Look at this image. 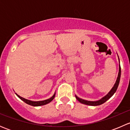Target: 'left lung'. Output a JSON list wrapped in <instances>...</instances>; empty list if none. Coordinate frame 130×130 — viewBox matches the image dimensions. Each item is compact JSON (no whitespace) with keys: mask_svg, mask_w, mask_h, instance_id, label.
<instances>
[{"mask_svg":"<svg viewBox=\"0 0 130 130\" xmlns=\"http://www.w3.org/2000/svg\"><path fill=\"white\" fill-rule=\"evenodd\" d=\"M120 77H121V67H120V68H119L118 76V78H117V80H116V83H115V86H114V87H112V89L110 90L108 94H107V95H106V96H104V98H103L101 99L98 101H86V100H84V99H80V98H78V97H77L75 95L76 99H77V100H78V101L80 102V103H82V104H86V105H89V106H99V105H101V104H103V103H105L106 101H107L108 100V99H109V98H111V97L112 96V95H113L114 94H115V92L116 91L118 87L119 83H120Z\"/></svg>","mask_w":130,"mask_h":130,"instance_id":"1","label":"left lung"}]
</instances>
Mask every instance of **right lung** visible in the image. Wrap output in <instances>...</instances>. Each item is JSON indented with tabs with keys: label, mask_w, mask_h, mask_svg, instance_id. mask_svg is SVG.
<instances>
[{
	"label": "right lung",
	"mask_w": 130,
	"mask_h": 130,
	"mask_svg": "<svg viewBox=\"0 0 130 130\" xmlns=\"http://www.w3.org/2000/svg\"><path fill=\"white\" fill-rule=\"evenodd\" d=\"M16 95L20 98L21 100H23L24 103H26V104H29V105H31L32 106H43V105H45V104H48V103H50L52 100L55 98V94L53 95L51 98L50 99H46V100H44V101H30V100H27V99H24V98H22V97L19 96L18 94H16Z\"/></svg>",
	"instance_id": "obj_1"
}]
</instances>
